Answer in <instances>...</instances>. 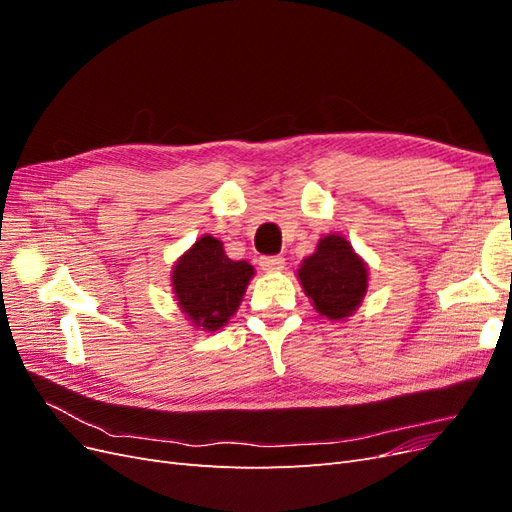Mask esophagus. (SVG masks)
I'll use <instances>...</instances> for the list:
<instances>
[{
  "label": "esophagus",
  "mask_w": 512,
  "mask_h": 512,
  "mask_svg": "<svg viewBox=\"0 0 512 512\" xmlns=\"http://www.w3.org/2000/svg\"><path fill=\"white\" fill-rule=\"evenodd\" d=\"M284 265H286V262H284L282 256H262V258H260V269L267 271V273L282 271Z\"/></svg>",
  "instance_id": "esophagus-1"
}]
</instances>
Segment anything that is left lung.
Segmentation results:
<instances>
[{"mask_svg":"<svg viewBox=\"0 0 512 512\" xmlns=\"http://www.w3.org/2000/svg\"><path fill=\"white\" fill-rule=\"evenodd\" d=\"M297 273L316 312L329 320L352 316L367 292V265L342 235L322 237Z\"/></svg>","mask_w":512,"mask_h":512,"instance_id":"left-lung-1","label":"left lung"}]
</instances>
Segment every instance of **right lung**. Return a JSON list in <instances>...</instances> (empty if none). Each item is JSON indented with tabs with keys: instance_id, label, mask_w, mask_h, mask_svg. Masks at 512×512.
Returning <instances> with one entry per match:
<instances>
[{
	"instance_id": "add662e5",
	"label": "right lung",
	"mask_w": 512,
	"mask_h": 512,
	"mask_svg": "<svg viewBox=\"0 0 512 512\" xmlns=\"http://www.w3.org/2000/svg\"><path fill=\"white\" fill-rule=\"evenodd\" d=\"M254 267L230 260L222 241L200 237L173 267V292L181 312L203 331H218L235 316Z\"/></svg>"
}]
</instances>
